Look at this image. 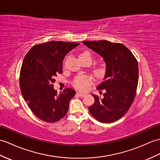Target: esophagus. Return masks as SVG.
Returning a JSON list of instances; mask_svg holds the SVG:
<instances>
[{
    "mask_svg": "<svg viewBox=\"0 0 160 160\" xmlns=\"http://www.w3.org/2000/svg\"><path fill=\"white\" fill-rule=\"evenodd\" d=\"M76 95L79 96V97H84V96H85L86 95H85L84 93H82V92H77Z\"/></svg>",
    "mask_w": 160,
    "mask_h": 160,
    "instance_id": "esophagus-1",
    "label": "esophagus"
}]
</instances>
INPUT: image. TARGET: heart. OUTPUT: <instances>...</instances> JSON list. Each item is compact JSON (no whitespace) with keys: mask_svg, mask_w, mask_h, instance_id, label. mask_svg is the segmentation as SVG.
Wrapping results in <instances>:
<instances>
[{"mask_svg":"<svg viewBox=\"0 0 160 160\" xmlns=\"http://www.w3.org/2000/svg\"><path fill=\"white\" fill-rule=\"evenodd\" d=\"M78 58L80 61H88L91 63L92 60V55L89 51H83L79 54ZM107 72L108 65L104 61H101L97 62L92 69V72L93 75L98 79L103 78L106 76ZM91 83V78L85 75L77 76L72 82L73 86L80 91L86 90Z\"/></svg>","mask_w":160,"mask_h":160,"instance_id":"b5f03b06","label":"heart"}]
</instances>
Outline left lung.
Wrapping results in <instances>:
<instances>
[{
    "mask_svg": "<svg viewBox=\"0 0 160 160\" xmlns=\"http://www.w3.org/2000/svg\"><path fill=\"white\" fill-rule=\"evenodd\" d=\"M84 45L99 54L108 65L104 80L98 90L102 96L92 94L93 104L89 112L102 122H112L123 117L132 106L138 82V65L136 57L123 44L108 41H85Z\"/></svg>",
    "mask_w": 160,
    "mask_h": 160,
    "instance_id": "obj_1",
    "label": "left lung"
}]
</instances>
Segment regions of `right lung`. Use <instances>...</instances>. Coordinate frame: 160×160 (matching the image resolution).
I'll list each match as a JSON object with an SVG mask.
<instances>
[{"instance_id":"1","label":"right lung","mask_w":160,"mask_h":160,"mask_svg":"<svg viewBox=\"0 0 160 160\" xmlns=\"http://www.w3.org/2000/svg\"><path fill=\"white\" fill-rule=\"evenodd\" d=\"M79 45L51 41L36 44L26 54L20 72V90L29 108L39 119L55 122L68 112L76 92L68 88L58 95L53 83L55 77L62 73L65 55Z\"/></svg>"}]
</instances>
